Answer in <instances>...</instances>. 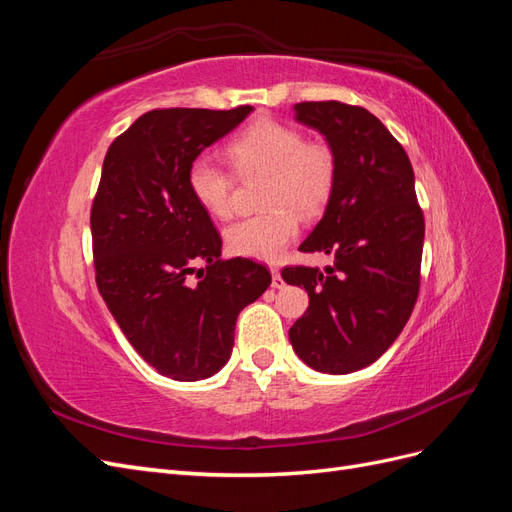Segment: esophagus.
<instances>
[{"mask_svg":"<svg viewBox=\"0 0 512 512\" xmlns=\"http://www.w3.org/2000/svg\"><path fill=\"white\" fill-rule=\"evenodd\" d=\"M271 275H273L271 286H273V288H284V280H282L280 269H271Z\"/></svg>","mask_w":512,"mask_h":512,"instance_id":"esophagus-1","label":"esophagus"}]
</instances>
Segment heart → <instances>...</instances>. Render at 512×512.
<instances>
[{
  "label": "heart",
  "mask_w": 512,
  "mask_h": 512,
  "mask_svg": "<svg viewBox=\"0 0 512 512\" xmlns=\"http://www.w3.org/2000/svg\"><path fill=\"white\" fill-rule=\"evenodd\" d=\"M232 168L241 177L265 175L262 205L269 211L226 228V247L235 256L275 260L299 235V215L312 218L333 192L337 162L322 141H305L288 123L262 117L241 130L226 147ZM188 188L196 203L213 218L226 220L235 209L228 170L207 156L188 168Z\"/></svg>",
  "instance_id": "b5f03b06"
}]
</instances>
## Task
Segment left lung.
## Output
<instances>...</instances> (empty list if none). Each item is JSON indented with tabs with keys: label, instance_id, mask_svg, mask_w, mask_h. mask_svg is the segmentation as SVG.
<instances>
[{
	"label": "left lung",
	"instance_id": "obj_1",
	"mask_svg": "<svg viewBox=\"0 0 512 512\" xmlns=\"http://www.w3.org/2000/svg\"><path fill=\"white\" fill-rule=\"evenodd\" d=\"M294 111L327 138L337 173L322 220L299 245L333 265L282 269L309 297L288 337L312 369L350 374L378 361L406 327L421 288L425 220L408 153L378 117L335 100Z\"/></svg>",
	"mask_w": 512,
	"mask_h": 512
}]
</instances>
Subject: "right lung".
Returning <instances> with one entry per match:
<instances>
[{
    "mask_svg": "<svg viewBox=\"0 0 512 512\" xmlns=\"http://www.w3.org/2000/svg\"><path fill=\"white\" fill-rule=\"evenodd\" d=\"M252 111L156 108L106 151L91 207L96 284L132 348L166 378L218 374L239 312L271 284L260 262L220 258V232L188 188L200 151Z\"/></svg>",
    "mask_w": 512,
    "mask_h": 512,
    "instance_id": "1",
    "label": "right lung"
}]
</instances>
